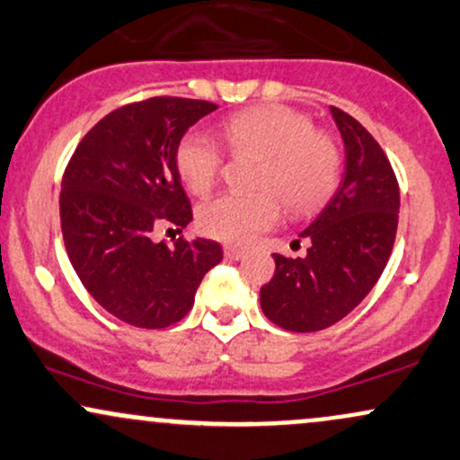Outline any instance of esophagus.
Masks as SVG:
<instances>
[{
	"label": "esophagus",
	"mask_w": 460,
	"mask_h": 460,
	"mask_svg": "<svg viewBox=\"0 0 460 460\" xmlns=\"http://www.w3.org/2000/svg\"><path fill=\"white\" fill-rule=\"evenodd\" d=\"M223 252H225L226 259H231V261H240V259L246 254L244 251H242V248H237V246H225Z\"/></svg>",
	"instance_id": "esophagus-1"
}]
</instances>
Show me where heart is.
Listing matches in <instances>:
<instances>
[{
	"label": "heart",
	"instance_id": "b5f03b06",
	"mask_svg": "<svg viewBox=\"0 0 460 460\" xmlns=\"http://www.w3.org/2000/svg\"><path fill=\"white\" fill-rule=\"evenodd\" d=\"M220 135L234 154L261 158L257 195H220L199 208V229L229 244H251L272 229L283 214H311L334 195L341 181L339 143L302 111L287 104H261L234 115ZM181 181L195 195L212 190L223 169V149L209 132L190 130L175 152Z\"/></svg>",
	"mask_w": 460,
	"mask_h": 460
}]
</instances>
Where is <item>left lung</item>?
<instances>
[{
	"label": "left lung",
	"mask_w": 460,
	"mask_h": 460,
	"mask_svg": "<svg viewBox=\"0 0 460 460\" xmlns=\"http://www.w3.org/2000/svg\"><path fill=\"white\" fill-rule=\"evenodd\" d=\"M332 115L345 141V175L300 234L306 254H274L276 272L261 287L265 317L289 332L325 330L347 317L379 280L396 237L401 192L388 156L356 118L339 107Z\"/></svg>",
	"instance_id": "1"
}]
</instances>
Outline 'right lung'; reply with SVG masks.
Here are the masks:
<instances>
[{
  "label": "right lung",
  "instance_id": "right-lung-1",
  "mask_svg": "<svg viewBox=\"0 0 460 460\" xmlns=\"http://www.w3.org/2000/svg\"><path fill=\"white\" fill-rule=\"evenodd\" d=\"M216 109L177 96L124 104L83 137L64 171L59 216L72 268L104 311L135 328L184 319L203 276L223 259L212 240H152L160 225L181 231L192 220L175 152Z\"/></svg>",
  "mask_w": 460,
  "mask_h": 460
}]
</instances>
